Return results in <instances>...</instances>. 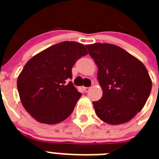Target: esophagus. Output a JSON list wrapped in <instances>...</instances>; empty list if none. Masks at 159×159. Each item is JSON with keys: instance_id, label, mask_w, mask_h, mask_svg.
Returning <instances> with one entry per match:
<instances>
[{"instance_id": "1", "label": "esophagus", "mask_w": 159, "mask_h": 159, "mask_svg": "<svg viewBox=\"0 0 159 159\" xmlns=\"http://www.w3.org/2000/svg\"><path fill=\"white\" fill-rule=\"evenodd\" d=\"M84 92H88L91 90V88H88V87H85V88H84Z\"/></svg>"}]
</instances>
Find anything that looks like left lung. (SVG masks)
<instances>
[{
  "label": "left lung",
  "instance_id": "obj_1",
  "mask_svg": "<svg viewBox=\"0 0 159 159\" xmlns=\"http://www.w3.org/2000/svg\"><path fill=\"white\" fill-rule=\"evenodd\" d=\"M86 47L98 67L97 79L102 90V98L93 102L95 114L111 125L130 121L143 109L151 92L147 68L115 44L96 43Z\"/></svg>",
  "mask_w": 159,
  "mask_h": 159
}]
</instances>
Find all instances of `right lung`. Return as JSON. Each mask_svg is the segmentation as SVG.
I'll return each instance as SVG.
<instances>
[{
    "label": "right lung",
    "mask_w": 159,
    "mask_h": 159,
    "mask_svg": "<svg viewBox=\"0 0 159 159\" xmlns=\"http://www.w3.org/2000/svg\"><path fill=\"white\" fill-rule=\"evenodd\" d=\"M88 54L84 44L64 41L36 54L26 63L17 79V89L24 107L36 121L56 124L74 110L81 93L72 83L71 68Z\"/></svg>",
    "instance_id": "right-lung-1"
}]
</instances>
